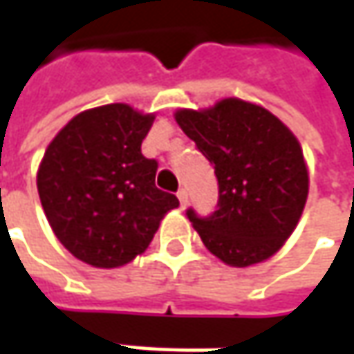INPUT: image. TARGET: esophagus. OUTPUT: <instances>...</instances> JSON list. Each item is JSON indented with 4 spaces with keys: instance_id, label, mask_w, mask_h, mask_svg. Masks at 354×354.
<instances>
[{
    "instance_id": "1",
    "label": "esophagus",
    "mask_w": 354,
    "mask_h": 354,
    "mask_svg": "<svg viewBox=\"0 0 354 354\" xmlns=\"http://www.w3.org/2000/svg\"><path fill=\"white\" fill-rule=\"evenodd\" d=\"M177 198H179V203H181V207H187V203H189V195H187V191L185 189H179V193H177Z\"/></svg>"
}]
</instances>
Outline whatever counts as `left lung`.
I'll return each instance as SVG.
<instances>
[{
	"instance_id": "8db88e82",
	"label": "left lung",
	"mask_w": 354,
	"mask_h": 354,
	"mask_svg": "<svg viewBox=\"0 0 354 354\" xmlns=\"http://www.w3.org/2000/svg\"><path fill=\"white\" fill-rule=\"evenodd\" d=\"M175 120L214 165L218 205L211 216L187 211L207 250L234 268L264 262L292 236L309 193L301 145L258 104L225 98Z\"/></svg>"
}]
</instances>
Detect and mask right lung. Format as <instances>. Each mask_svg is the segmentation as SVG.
Masks as SVG:
<instances>
[{
  "label": "right lung",
  "instance_id": "add662e5",
  "mask_svg": "<svg viewBox=\"0 0 354 354\" xmlns=\"http://www.w3.org/2000/svg\"><path fill=\"white\" fill-rule=\"evenodd\" d=\"M156 114L106 104L76 114L48 143L37 189L55 236L94 268L140 256L179 198L156 187V159L142 142Z\"/></svg>",
  "mask_w": 354,
  "mask_h": 354
}]
</instances>
